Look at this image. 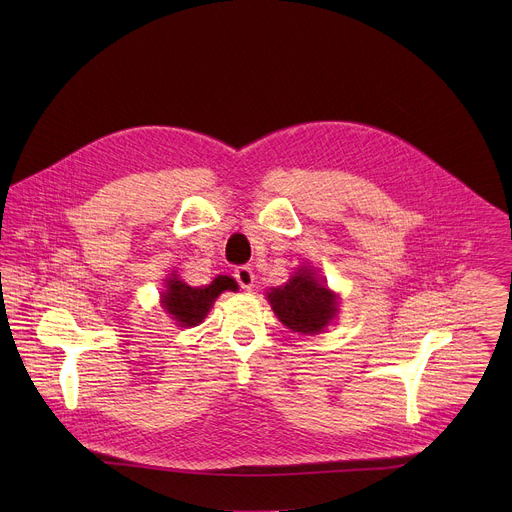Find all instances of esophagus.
<instances>
[{"mask_svg":"<svg viewBox=\"0 0 512 512\" xmlns=\"http://www.w3.org/2000/svg\"><path fill=\"white\" fill-rule=\"evenodd\" d=\"M235 279L239 281V285L243 289H251L253 287V281H255V273L249 265H241L235 269Z\"/></svg>","mask_w":512,"mask_h":512,"instance_id":"1","label":"esophagus"}]
</instances>
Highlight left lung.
<instances>
[{"mask_svg": "<svg viewBox=\"0 0 512 512\" xmlns=\"http://www.w3.org/2000/svg\"><path fill=\"white\" fill-rule=\"evenodd\" d=\"M277 318L294 332L318 334L336 314V296L318 283L312 269H300L285 285L267 296Z\"/></svg>", "mask_w": 512, "mask_h": 512, "instance_id": "obj_1", "label": "left lung"}]
</instances>
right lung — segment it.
I'll return each mask as SVG.
<instances>
[{
	"label": "right lung",
	"instance_id": "obj_1",
	"mask_svg": "<svg viewBox=\"0 0 512 512\" xmlns=\"http://www.w3.org/2000/svg\"><path fill=\"white\" fill-rule=\"evenodd\" d=\"M225 289H237L233 277L221 275L206 287H190L188 283L174 277L168 281V289L164 291V310L172 314L180 326H196L204 320L212 302Z\"/></svg>",
	"mask_w": 512,
	"mask_h": 512
}]
</instances>
